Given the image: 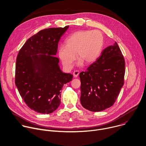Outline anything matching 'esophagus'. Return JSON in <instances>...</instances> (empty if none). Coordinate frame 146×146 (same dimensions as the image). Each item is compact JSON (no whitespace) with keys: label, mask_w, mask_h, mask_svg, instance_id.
I'll return each instance as SVG.
<instances>
[{"label":"esophagus","mask_w":146,"mask_h":146,"mask_svg":"<svg viewBox=\"0 0 146 146\" xmlns=\"http://www.w3.org/2000/svg\"><path fill=\"white\" fill-rule=\"evenodd\" d=\"M79 71H77V70L74 71L73 72V75L75 78H77L78 76L79 75Z\"/></svg>","instance_id":"34e87169"}]
</instances>
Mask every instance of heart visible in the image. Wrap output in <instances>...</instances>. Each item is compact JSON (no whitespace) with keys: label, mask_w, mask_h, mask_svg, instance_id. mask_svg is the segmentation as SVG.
<instances>
[{"label":"heart","mask_w":146,"mask_h":146,"mask_svg":"<svg viewBox=\"0 0 146 146\" xmlns=\"http://www.w3.org/2000/svg\"><path fill=\"white\" fill-rule=\"evenodd\" d=\"M104 38L99 30H79L70 35L65 46L58 48V56L67 69H71L77 57L78 66L83 62L91 64L96 61L103 47Z\"/></svg>","instance_id":"heart-1"}]
</instances>
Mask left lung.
Instances as JSON below:
<instances>
[{"label": "left lung", "mask_w": 146, "mask_h": 146, "mask_svg": "<svg viewBox=\"0 0 146 146\" xmlns=\"http://www.w3.org/2000/svg\"><path fill=\"white\" fill-rule=\"evenodd\" d=\"M124 59L115 42L103 50L85 72L80 73L82 106L92 112L111 107L124 84Z\"/></svg>", "instance_id": "1"}]
</instances>
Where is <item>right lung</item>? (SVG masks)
<instances>
[{"mask_svg": "<svg viewBox=\"0 0 146 146\" xmlns=\"http://www.w3.org/2000/svg\"><path fill=\"white\" fill-rule=\"evenodd\" d=\"M50 28L30 38L17 58L15 84L25 103L31 110L51 113L60 104V91L73 75L64 73L55 56L59 41L68 29Z\"/></svg>", "mask_w": 146, "mask_h": 146, "instance_id": "right-lung-1", "label": "right lung"}]
</instances>
